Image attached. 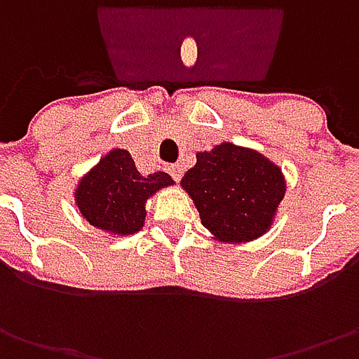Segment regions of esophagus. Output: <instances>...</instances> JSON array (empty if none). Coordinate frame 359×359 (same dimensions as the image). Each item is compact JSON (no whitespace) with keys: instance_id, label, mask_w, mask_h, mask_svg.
<instances>
[{"instance_id":"34e87169","label":"esophagus","mask_w":359,"mask_h":359,"mask_svg":"<svg viewBox=\"0 0 359 359\" xmlns=\"http://www.w3.org/2000/svg\"><path fill=\"white\" fill-rule=\"evenodd\" d=\"M168 170H170V173H172V177L175 182L182 180V175H184V168H182V165H170Z\"/></svg>"}]
</instances>
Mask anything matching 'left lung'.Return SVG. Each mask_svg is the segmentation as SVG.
<instances>
[{
    "instance_id": "obj_1",
    "label": "left lung",
    "mask_w": 359,
    "mask_h": 359,
    "mask_svg": "<svg viewBox=\"0 0 359 359\" xmlns=\"http://www.w3.org/2000/svg\"><path fill=\"white\" fill-rule=\"evenodd\" d=\"M196 158L180 186L196 203L203 228L226 243L262 238L285 196L282 168L259 151L231 142L198 151Z\"/></svg>"
}]
</instances>
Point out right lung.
<instances>
[{
	"instance_id": "add662e5",
	"label": "right lung",
	"mask_w": 359,
	"mask_h": 359,
	"mask_svg": "<svg viewBox=\"0 0 359 359\" xmlns=\"http://www.w3.org/2000/svg\"><path fill=\"white\" fill-rule=\"evenodd\" d=\"M175 182L165 172L142 175L128 149H111L74 189L79 214L109 236H131L144 228L145 201Z\"/></svg>"
}]
</instances>
